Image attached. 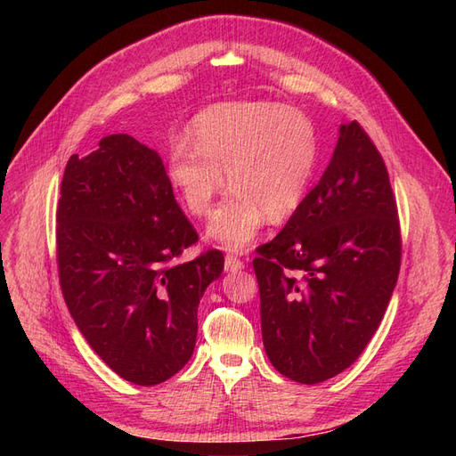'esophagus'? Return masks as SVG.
Returning a JSON list of instances; mask_svg holds the SVG:
<instances>
[{
	"instance_id": "esophagus-1",
	"label": "esophagus",
	"mask_w": 456,
	"mask_h": 456,
	"mask_svg": "<svg viewBox=\"0 0 456 456\" xmlns=\"http://www.w3.org/2000/svg\"><path fill=\"white\" fill-rule=\"evenodd\" d=\"M224 268H226V272H240L245 268V262L241 258H238L236 255H226Z\"/></svg>"
}]
</instances>
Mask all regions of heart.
Wrapping results in <instances>:
<instances>
[{"instance_id": "obj_1", "label": "heart", "mask_w": 456, "mask_h": 456, "mask_svg": "<svg viewBox=\"0 0 456 456\" xmlns=\"http://www.w3.org/2000/svg\"><path fill=\"white\" fill-rule=\"evenodd\" d=\"M194 144L169 150V178L186 211L207 216L228 173L232 194L220 203L209 236L228 249L249 245L270 218L281 223L305 201L317 163V133L297 108L230 102L207 108L191 123Z\"/></svg>"}]
</instances>
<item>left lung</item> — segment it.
<instances>
[{
    "instance_id": "left-lung-1",
    "label": "left lung",
    "mask_w": 456,
    "mask_h": 456,
    "mask_svg": "<svg viewBox=\"0 0 456 456\" xmlns=\"http://www.w3.org/2000/svg\"><path fill=\"white\" fill-rule=\"evenodd\" d=\"M402 265L388 169L357 121L340 127L333 159L298 211L256 247L260 327L283 377L317 384L362 355Z\"/></svg>"
}]
</instances>
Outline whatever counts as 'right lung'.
<instances>
[{
  "label": "right lung",
  "instance_id": "right-lung-1",
  "mask_svg": "<svg viewBox=\"0 0 456 456\" xmlns=\"http://www.w3.org/2000/svg\"><path fill=\"white\" fill-rule=\"evenodd\" d=\"M178 207L158 151L110 134L66 163L57 203L62 297L89 346L139 386L171 379L194 354L198 305L224 268Z\"/></svg>",
  "mask_w": 456,
  "mask_h": 456
}]
</instances>
